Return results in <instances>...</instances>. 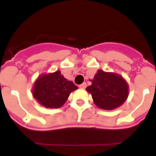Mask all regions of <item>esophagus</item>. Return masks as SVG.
I'll use <instances>...</instances> for the list:
<instances>
[{
  "instance_id": "esophagus-1",
  "label": "esophagus",
  "mask_w": 156,
  "mask_h": 156,
  "mask_svg": "<svg viewBox=\"0 0 156 156\" xmlns=\"http://www.w3.org/2000/svg\"><path fill=\"white\" fill-rule=\"evenodd\" d=\"M86 87H87V83H83L82 84L80 85V88L84 89V88H86Z\"/></svg>"
}]
</instances>
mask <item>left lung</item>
<instances>
[{
	"label": "left lung",
	"instance_id": "8db88e82",
	"mask_svg": "<svg viewBox=\"0 0 156 156\" xmlns=\"http://www.w3.org/2000/svg\"><path fill=\"white\" fill-rule=\"evenodd\" d=\"M86 88L94 102L103 110H114L123 104L129 93L126 81L121 76L98 70Z\"/></svg>",
	"mask_w": 156,
	"mask_h": 156
}]
</instances>
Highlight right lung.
I'll return each mask as SVG.
<instances>
[{
	"mask_svg": "<svg viewBox=\"0 0 156 156\" xmlns=\"http://www.w3.org/2000/svg\"><path fill=\"white\" fill-rule=\"evenodd\" d=\"M78 87L68 81L61 72L40 76L35 81L33 96L40 104L47 108H60L65 104L69 94Z\"/></svg>",
	"mask_w": 156,
	"mask_h": 156,
	"instance_id": "1",
	"label": "right lung"
}]
</instances>
